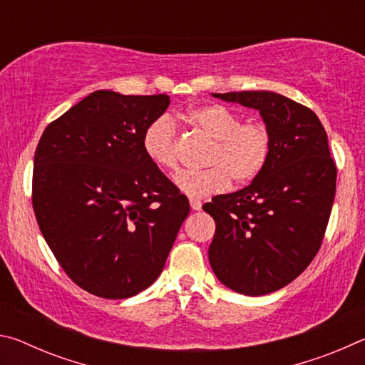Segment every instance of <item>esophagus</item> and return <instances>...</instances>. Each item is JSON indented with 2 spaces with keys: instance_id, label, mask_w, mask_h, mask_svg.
Returning a JSON list of instances; mask_svg holds the SVG:
<instances>
[{
  "instance_id": "1",
  "label": "esophagus",
  "mask_w": 365,
  "mask_h": 365,
  "mask_svg": "<svg viewBox=\"0 0 365 365\" xmlns=\"http://www.w3.org/2000/svg\"><path fill=\"white\" fill-rule=\"evenodd\" d=\"M190 206L193 211H200L202 205H201V201H197V200H190Z\"/></svg>"
}]
</instances>
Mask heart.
I'll use <instances>...</instances> for the list:
<instances>
[{
  "mask_svg": "<svg viewBox=\"0 0 365 365\" xmlns=\"http://www.w3.org/2000/svg\"><path fill=\"white\" fill-rule=\"evenodd\" d=\"M191 127L212 140L201 172H182L175 178L178 190L190 197L220 193L232 178L238 185L255 180L264 170L270 154V137L261 122H242V117L224 104H205L188 110ZM146 158L165 170L178 169L177 125L169 115H159L148 123L141 137Z\"/></svg>",
  "mask_w": 365,
  "mask_h": 365,
  "instance_id": "b5f03b06",
  "label": "heart"
}]
</instances>
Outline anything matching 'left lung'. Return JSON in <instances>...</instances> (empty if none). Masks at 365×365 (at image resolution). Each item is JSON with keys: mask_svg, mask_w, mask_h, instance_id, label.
Wrapping results in <instances>:
<instances>
[{"mask_svg": "<svg viewBox=\"0 0 365 365\" xmlns=\"http://www.w3.org/2000/svg\"><path fill=\"white\" fill-rule=\"evenodd\" d=\"M212 96L257 109L270 137L259 177L202 206L215 222L209 246L215 277L233 292L262 296L293 282L316 257L335 200L336 165L309 108L274 91Z\"/></svg>", "mask_w": 365, "mask_h": 365, "instance_id": "1", "label": "left lung"}]
</instances>
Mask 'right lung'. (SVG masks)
<instances>
[{
  "mask_svg": "<svg viewBox=\"0 0 365 365\" xmlns=\"http://www.w3.org/2000/svg\"><path fill=\"white\" fill-rule=\"evenodd\" d=\"M168 95L98 90L45 128L34 158L32 205L69 279L100 298L143 292L164 269L190 212L141 137Z\"/></svg>",
  "mask_w": 365,
  "mask_h": 365,
  "instance_id": "add662e5",
  "label": "right lung"
}]
</instances>
